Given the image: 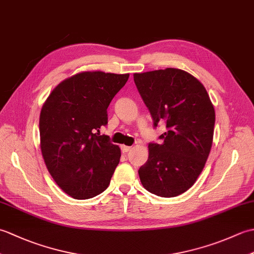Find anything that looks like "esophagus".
Returning <instances> with one entry per match:
<instances>
[{
    "label": "esophagus",
    "mask_w": 254,
    "mask_h": 254,
    "mask_svg": "<svg viewBox=\"0 0 254 254\" xmlns=\"http://www.w3.org/2000/svg\"><path fill=\"white\" fill-rule=\"evenodd\" d=\"M121 149H122L123 153H127L128 150H131V147H130V146H126V145H122Z\"/></svg>",
    "instance_id": "obj_1"
}]
</instances>
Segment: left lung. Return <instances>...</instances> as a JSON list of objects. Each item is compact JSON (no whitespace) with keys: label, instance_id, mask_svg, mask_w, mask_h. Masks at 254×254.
Instances as JSON below:
<instances>
[{"label":"left lung","instance_id":"1","mask_svg":"<svg viewBox=\"0 0 254 254\" xmlns=\"http://www.w3.org/2000/svg\"><path fill=\"white\" fill-rule=\"evenodd\" d=\"M134 83L153 118L165 122L161 144L148 145V159L138 170L143 187L163 197L189 190L212 148L215 110L203 84L183 69L167 67L134 73Z\"/></svg>","mask_w":254,"mask_h":254}]
</instances>
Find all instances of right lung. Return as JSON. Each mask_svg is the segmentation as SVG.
<instances>
[{
	"label": "right lung",
	"mask_w": 254,
	"mask_h": 254,
	"mask_svg": "<svg viewBox=\"0 0 254 254\" xmlns=\"http://www.w3.org/2000/svg\"><path fill=\"white\" fill-rule=\"evenodd\" d=\"M128 76L77 73L57 85L41 108L42 157L57 185L73 198H91L109 186L121 149L99 128L108 123V107Z\"/></svg>",
	"instance_id": "add662e5"
}]
</instances>
